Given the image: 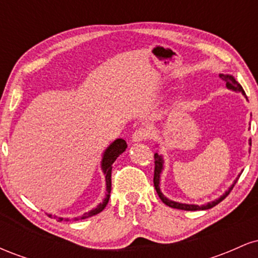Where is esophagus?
<instances>
[{
    "label": "esophagus",
    "mask_w": 258,
    "mask_h": 258,
    "mask_svg": "<svg viewBox=\"0 0 258 258\" xmlns=\"http://www.w3.org/2000/svg\"><path fill=\"white\" fill-rule=\"evenodd\" d=\"M152 135V131L150 128L148 127H139L138 130H136L132 135V141L133 142H142V141H146Z\"/></svg>",
    "instance_id": "1"
}]
</instances>
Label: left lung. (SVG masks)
I'll return each mask as SVG.
<instances>
[{
  "label": "left lung",
  "instance_id": "left-lung-1",
  "mask_svg": "<svg viewBox=\"0 0 258 258\" xmlns=\"http://www.w3.org/2000/svg\"><path fill=\"white\" fill-rule=\"evenodd\" d=\"M220 78L223 80L224 82H226L227 88H229V90L235 91V92H240L242 96H244L245 98L247 99L246 94H245V91L242 90L241 85L239 84V82L236 81V80L234 79L232 75H228V74H226V75H220ZM250 144H251V139H250ZM154 159H155V170H154V186H155L156 193H158L159 198L161 199L162 203L166 204L167 206L172 207V209L185 210V211H198V210H209V209H211V207H214V206L217 205V204H220L223 199H226V197H228V194L230 193V190L233 189L234 184H235L236 180H238V178L234 180V183L232 185H230V188L228 189V190L223 195H222V197L218 198V199H216L215 201H211V203L205 204V205H200L199 206V205H193V204L177 203V201L167 199V198L161 193V190H160V174H161L162 170H164V159H162V156L159 155L158 153H155V155H154ZM239 177H240V176H239Z\"/></svg>",
  "mask_w": 258,
  "mask_h": 258
}]
</instances>
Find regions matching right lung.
Here are the masks:
<instances>
[{
    "mask_svg": "<svg viewBox=\"0 0 258 258\" xmlns=\"http://www.w3.org/2000/svg\"><path fill=\"white\" fill-rule=\"evenodd\" d=\"M127 144L126 142L123 141L122 138H117L116 141H114L112 143L105 149L104 154H103V159H102V170L103 173L105 174V183H106V197L104 198V200L99 204L98 206L94 207L93 210L91 211L85 212L81 217H75L74 221H78V220H85V218L92 217V216L99 214L102 212L103 210L105 209L106 204H108L109 198H110V191H111V168H112V164H114L115 160L117 159V156L121 155L123 152L126 150ZM51 217L52 215H48ZM64 218L59 217L58 221H63ZM64 221H69V218H65Z\"/></svg>",
    "mask_w": 258,
    "mask_h": 258,
    "instance_id": "right-lung-1",
    "label": "right lung"
}]
</instances>
